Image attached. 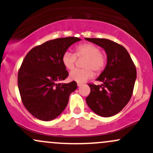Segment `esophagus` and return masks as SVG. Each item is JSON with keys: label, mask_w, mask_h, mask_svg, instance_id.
<instances>
[{"label": "esophagus", "mask_w": 153, "mask_h": 153, "mask_svg": "<svg viewBox=\"0 0 153 153\" xmlns=\"http://www.w3.org/2000/svg\"><path fill=\"white\" fill-rule=\"evenodd\" d=\"M77 85H78V87L81 86V85H82V83H81V82H77Z\"/></svg>", "instance_id": "esophagus-1"}]
</instances>
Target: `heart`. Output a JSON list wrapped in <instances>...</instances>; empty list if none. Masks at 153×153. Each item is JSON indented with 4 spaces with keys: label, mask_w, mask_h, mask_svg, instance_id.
I'll list each match as a JSON object with an SVG mask.
<instances>
[{
    "label": "heart",
    "mask_w": 153,
    "mask_h": 153,
    "mask_svg": "<svg viewBox=\"0 0 153 153\" xmlns=\"http://www.w3.org/2000/svg\"><path fill=\"white\" fill-rule=\"evenodd\" d=\"M77 57H85L82 67L83 69H75L70 73L69 78L73 81L84 82L92 78L93 71L101 72L106 65V56L98 46L91 43H83L75 47V54L66 51L62 56V63L68 70H73L76 63Z\"/></svg>",
    "instance_id": "b5f03b06"
}]
</instances>
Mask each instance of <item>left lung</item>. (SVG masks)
Returning a JSON list of instances; mask_svg holds the SVG:
<instances>
[{
    "instance_id": "obj_1",
    "label": "left lung",
    "mask_w": 153,
    "mask_h": 153,
    "mask_svg": "<svg viewBox=\"0 0 153 153\" xmlns=\"http://www.w3.org/2000/svg\"><path fill=\"white\" fill-rule=\"evenodd\" d=\"M102 47L107 55L105 69L96 80L101 85L88 84L91 93L86 98L89 108L96 114L109 117L121 111L130 100L137 71L127 50L106 39L85 38Z\"/></svg>"
}]
</instances>
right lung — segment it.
<instances>
[{
  "instance_id": "right-lung-1",
  "label": "right lung",
  "mask_w": 153,
  "mask_h": 153,
  "mask_svg": "<svg viewBox=\"0 0 153 153\" xmlns=\"http://www.w3.org/2000/svg\"><path fill=\"white\" fill-rule=\"evenodd\" d=\"M78 37L58 38L34 47L28 52L19 69L18 86L24 106L34 117L42 121L55 119L64 111L75 81L57 83L68 76L62 56Z\"/></svg>"
}]
</instances>
